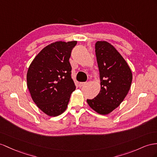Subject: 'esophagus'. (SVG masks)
Here are the masks:
<instances>
[{
    "label": "esophagus",
    "instance_id": "esophagus-1",
    "mask_svg": "<svg viewBox=\"0 0 157 157\" xmlns=\"http://www.w3.org/2000/svg\"><path fill=\"white\" fill-rule=\"evenodd\" d=\"M86 84V82H80L79 83V87H83L85 86Z\"/></svg>",
    "mask_w": 157,
    "mask_h": 157
}]
</instances>
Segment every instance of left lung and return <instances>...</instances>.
Segmentation results:
<instances>
[{
    "mask_svg": "<svg viewBox=\"0 0 157 157\" xmlns=\"http://www.w3.org/2000/svg\"><path fill=\"white\" fill-rule=\"evenodd\" d=\"M95 48L101 90L94 99H87V102L99 114L106 115L117 108L126 97L132 75L125 60L111 44L98 41Z\"/></svg>",
    "mask_w": 157,
    "mask_h": 157,
    "instance_id": "obj_1",
    "label": "left lung"
}]
</instances>
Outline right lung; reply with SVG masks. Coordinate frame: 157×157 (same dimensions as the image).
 <instances>
[{
	"label": "right lung",
	"mask_w": 157,
	"mask_h": 157,
	"mask_svg": "<svg viewBox=\"0 0 157 157\" xmlns=\"http://www.w3.org/2000/svg\"><path fill=\"white\" fill-rule=\"evenodd\" d=\"M77 41L56 42L36 56L27 72V86L34 103L46 114L58 116L66 109L75 89L69 62Z\"/></svg>",
	"instance_id": "1"
}]
</instances>
